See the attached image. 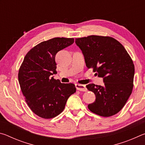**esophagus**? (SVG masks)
Instances as JSON below:
<instances>
[{"instance_id":"1","label":"esophagus","mask_w":145,"mask_h":145,"mask_svg":"<svg viewBox=\"0 0 145 145\" xmlns=\"http://www.w3.org/2000/svg\"><path fill=\"white\" fill-rule=\"evenodd\" d=\"M75 87H76V88H77V90L81 91H87V89H86V88L85 85L80 84H76Z\"/></svg>"}]
</instances>
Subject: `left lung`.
Instances as JSON below:
<instances>
[{
  "instance_id": "8db88e82",
  "label": "left lung",
  "mask_w": 145,
  "mask_h": 145,
  "mask_svg": "<svg viewBox=\"0 0 145 145\" xmlns=\"http://www.w3.org/2000/svg\"><path fill=\"white\" fill-rule=\"evenodd\" d=\"M75 43L84 54L86 67L104 78L103 86H86L96 97L88 109L103 117L117 114L133 89L134 65L131 56L118 41L110 36L91 35L76 38Z\"/></svg>"
}]
</instances>
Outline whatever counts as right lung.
<instances>
[{
  "label": "right lung",
  "mask_w": 145,
  "mask_h": 145,
  "mask_svg": "<svg viewBox=\"0 0 145 145\" xmlns=\"http://www.w3.org/2000/svg\"><path fill=\"white\" fill-rule=\"evenodd\" d=\"M74 42V38H54L42 41L27 53L18 72L25 100L34 114L53 118L63 112L68 98L76 91L72 83L64 84L51 75L57 73L55 57Z\"/></svg>",
  "instance_id": "1"
}]
</instances>
